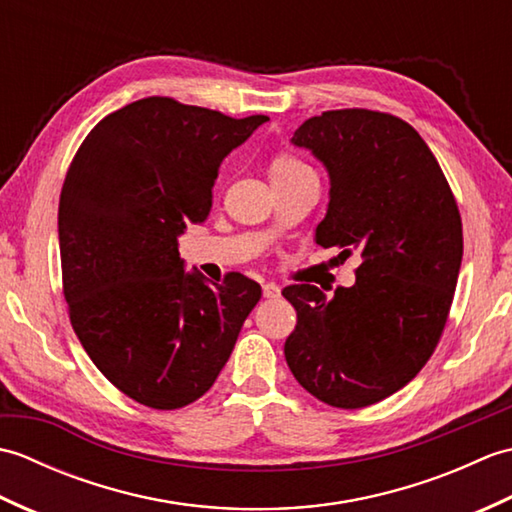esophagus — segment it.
Listing matches in <instances>:
<instances>
[{
    "instance_id": "esophagus-1",
    "label": "esophagus",
    "mask_w": 512,
    "mask_h": 512,
    "mask_svg": "<svg viewBox=\"0 0 512 512\" xmlns=\"http://www.w3.org/2000/svg\"><path fill=\"white\" fill-rule=\"evenodd\" d=\"M262 288H264V297L266 299H277L281 295V288L277 284H273V281H268V284H264Z\"/></svg>"
}]
</instances>
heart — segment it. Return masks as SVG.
<instances>
[{
	"instance_id": "heart-1",
	"label": "heart",
	"mask_w": 512,
	"mask_h": 512,
	"mask_svg": "<svg viewBox=\"0 0 512 512\" xmlns=\"http://www.w3.org/2000/svg\"><path fill=\"white\" fill-rule=\"evenodd\" d=\"M301 171H308V167L303 165L299 158L290 156V154H277L273 158V162H270V169H268L270 180L295 176V173H301Z\"/></svg>"
}]
</instances>
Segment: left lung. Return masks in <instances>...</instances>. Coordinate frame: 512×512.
<instances>
[{
	"label": "left lung",
	"instance_id": "8db88e82",
	"mask_svg": "<svg viewBox=\"0 0 512 512\" xmlns=\"http://www.w3.org/2000/svg\"><path fill=\"white\" fill-rule=\"evenodd\" d=\"M290 143L330 178L314 242L358 250L361 266L332 299L310 284L284 288L297 310L284 354L314 398L361 409L405 387L436 350L462 264L460 211L436 156L396 116L323 112Z\"/></svg>",
	"mask_w": 512,
	"mask_h": 512
}]
</instances>
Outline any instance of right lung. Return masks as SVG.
<instances>
[{"label": "right lung", "mask_w": 512, "mask_h": 512, "mask_svg": "<svg viewBox=\"0 0 512 512\" xmlns=\"http://www.w3.org/2000/svg\"><path fill=\"white\" fill-rule=\"evenodd\" d=\"M268 116L231 118L149 96L105 116L76 151L59 200L63 295L83 350L151 409L211 389L262 286L187 273L178 237L211 213L222 160Z\"/></svg>", "instance_id": "obj_1"}]
</instances>
